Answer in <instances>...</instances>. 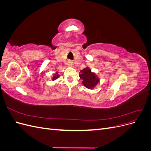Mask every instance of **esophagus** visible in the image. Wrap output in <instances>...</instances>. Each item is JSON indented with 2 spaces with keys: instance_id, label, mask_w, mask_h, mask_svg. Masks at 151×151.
Wrapping results in <instances>:
<instances>
[{
  "instance_id": "34e87169",
  "label": "esophagus",
  "mask_w": 151,
  "mask_h": 151,
  "mask_svg": "<svg viewBox=\"0 0 151 151\" xmlns=\"http://www.w3.org/2000/svg\"><path fill=\"white\" fill-rule=\"evenodd\" d=\"M68 65H69V66H70L72 64H71V63H69V64H68Z\"/></svg>"
}]
</instances>
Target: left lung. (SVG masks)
I'll use <instances>...</instances> for the list:
<instances>
[{"label": "left lung", "mask_w": 151, "mask_h": 151, "mask_svg": "<svg viewBox=\"0 0 151 151\" xmlns=\"http://www.w3.org/2000/svg\"><path fill=\"white\" fill-rule=\"evenodd\" d=\"M79 77L83 80V84L88 89L94 88L99 81L94 73L91 72L89 67H86L81 70Z\"/></svg>", "instance_id": "left-lung-1"}]
</instances>
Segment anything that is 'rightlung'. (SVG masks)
Returning a JSON list of instances; mask_svg holds the SVG:
<instances>
[{
    "instance_id": "right-lung-1",
    "label": "right lung",
    "mask_w": 151,
    "mask_h": 151,
    "mask_svg": "<svg viewBox=\"0 0 151 151\" xmlns=\"http://www.w3.org/2000/svg\"><path fill=\"white\" fill-rule=\"evenodd\" d=\"M58 77H59V75H58V73L56 72V74L53 75V77H52V80H53V81L55 80V79H57V78H58Z\"/></svg>"
}]
</instances>
